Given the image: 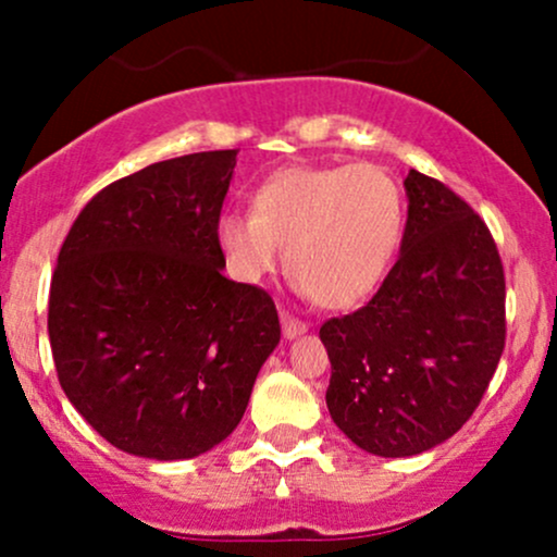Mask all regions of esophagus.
Returning <instances> with one entry per match:
<instances>
[{
    "label": "esophagus",
    "instance_id": "esophagus-1",
    "mask_svg": "<svg viewBox=\"0 0 557 557\" xmlns=\"http://www.w3.org/2000/svg\"><path fill=\"white\" fill-rule=\"evenodd\" d=\"M280 322H283V335L287 337V341H293V337H300L306 330H309V324L300 322V319H296V317L285 314V311L280 314Z\"/></svg>",
    "mask_w": 557,
    "mask_h": 557
}]
</instances>
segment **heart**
Wrapping results in <instances>:
<instances>
[{
	"mask_svg": "<svg viewBox=\"0 0 557 557\" xmlns=\"http://www.w3.org/2000/svg\"><path fill=\"white\" fill-rule=\"evenodd\" d=\"M406 227L398 181L376 164H290L251 194V214L216 222V246L238 283L285 264L322 309H354L387 277Z\"/></svg>",
	"mask_w": 557,
	"mask_h": 557,
	"instance_id": "heart-1",
	"label": "heart"
}]
</instances>
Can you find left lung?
<instances>
[{
    "instance_id": "8db88e82",
    "label": "left lung",
    "mask_w": 557,
    "mask_h": 557,
    "mask_svg": "<svg viewBox=\"0 0 557 557\" xmlns=\"http://www.w3.org/2000/svg\"><path fill=\"white\" fill-rule=\"evenodd\" d=\"M400 257L367 306L322 324L330 417L361 450L408 458L476 411L505 348V274L461 196L411 170Z\"/></svg>"
}]
</instances>
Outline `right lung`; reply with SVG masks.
<instances>
[{
	"mask_svg": "<svg viewBox=\"0 0 557 557\" xmlns=\"http://www.w3.org/2000/svg\"><path fill=\"white\" fill-rule=\"evenodd\" d=\"M238 151L149 164L83 207L57 257L49 343L67 400L131 456L183 461L246 413L280 343L270 293L222 274Z\"/></svg>",
	"mask_w": 557,
	"mask_h": 557,
	"instance_id": "1",
	"label": "right lung"
}]
</instances>
